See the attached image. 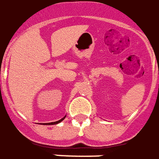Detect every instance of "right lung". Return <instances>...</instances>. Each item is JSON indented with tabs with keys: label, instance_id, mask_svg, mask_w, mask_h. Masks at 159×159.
I'll return each mask as SVG.
<instances>
[{
	"label": "right lung",
	"instance_id": "obj_1",
	"mask_svg": "<svg viewBox=\"0 0 159 159\" xmlns=\"http://www.w3.org/2000/svg\"><path fill=\"white\" fill-rule=\"evenodd\" d=\"M65 117H63L62 119H61L60 120H58V121H56V122H52V123H46V124H43V125H57V124H58V123L62 122V120L65 119Z\"/></svg>",
	"mask_w": 159,
	"mask_h": 159
}]
</instances>
